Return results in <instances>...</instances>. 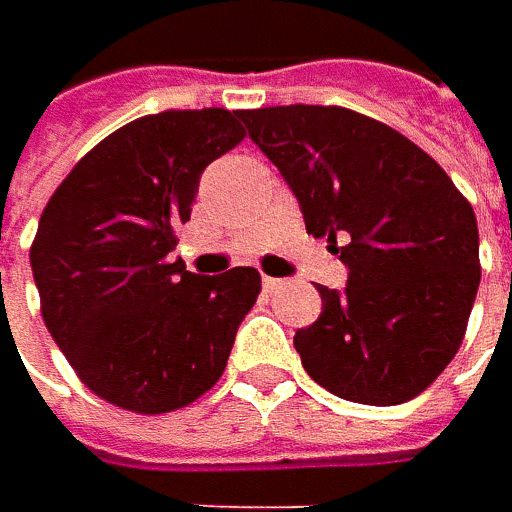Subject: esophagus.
<instances>
[{
	"label": "esophagus",
	"instance_id": "1",
	"mask_svg": "<svg viewBox=\"0 0 512 512\" xmlns=\"http://www.w3.org/2000/svg\"><path fill=\"white\" fill-rule=\"evenodd\" d=\"M282 285H285V282H282V279H273V276H265V279H262V287H265L267 293H276V290H282Z\"/></svg>",
	"mask_w": 512,
	"mask_h": 512
}]
</instances>
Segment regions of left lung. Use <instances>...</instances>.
I'll return each mask as SVG.
<instances>
[{"instance_id":"8db88e82","label":"left lung","mask_w":512,"mask_h":512,"mask_svg":"<svg viewBox=\"0 0 512 512\" xmlns=\"http://www.w3.org/2000/svg\"><path fill=\"white\" fill-rule=\"evenodd\" d=\"M299 199L307 233L336 247L344 290L293 344L313 382L359 404L419 396L456 356L479 290V227L436 159L347 108L239 110Z\"/></svg>"}]
</instances>
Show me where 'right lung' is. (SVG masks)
I'll list each match as a JSON object with an SVG mask.
<instances>
[{
    "label": "right lung",
    "mask_w": 512,
    "mask_h": 512,
    "mask_svg": "<svg viewBox=\"0 0 512 512\" xmlns=\"http://www.w3.org/2000/svg\"><path fill=\"white\" fill-rule=\"evenodd\" d=\"M245 139L239 110H165L102 139L42 210L30 247L42 319L105 402L170 413L219 382L262 279L173 259L205 168Z\"/></svg>",
    "instance_id": "obj_1"
}]
</instances>
